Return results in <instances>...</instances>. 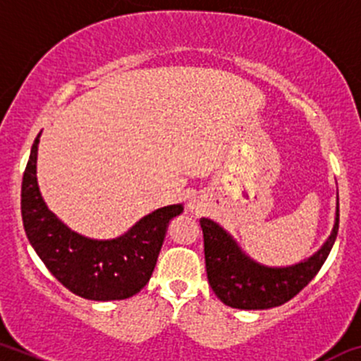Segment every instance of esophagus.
I'll list each match as a JSON object with an SVG mask.
<instances>
[{
	"label": "esophagus",
	"mask_w": 361,
	"mask_h": 361,
	"mask_svg": "<svg viewBox=\"0 0 361 361\" xmlns=\"http://www.w3.org/2000/svg\"><path fill=\"white\" fill-rule=\"evenodd\" d=\"M190 209H192V212H193V211H197V209H199V207H197L195 204H190Z\"/></svg>",
	"instance_id": "esophagus-1"
}]
</instances>
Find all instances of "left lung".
<instances>
[{"label": "left lung", "mask_w": 361, "mask_h": 361, "mask_svg": "<svg viewBox=\"0 0 361 361\" xmlns=\"http://www.w3.org/2000/svg\"><path fill=\"white\" fill-rule=\"evenodd\" d=\"M200 226L207 279L217 298L240 310H267L290 302L326 262L338 236L339 197L336 202L334 226L326 243L308 259L286 267H269L253 260L216 221L202 217Z\"/></svg>", "instance_id": "obj_1"}]
</instances>
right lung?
<instances>
[{
  "label": "right lung",
  "instance_id": "right-lung-1",
  "mask_svg": "<svg viewBox=\"0 0 361 361\" xmlns=\"http://www.w3.org/2000/svg\"><path fill=\"white\" fill-rule=\"evenodd\" d=\"M39 133L22 180V219L39 259L71 293L94 302L125 300L149 283L169 221L183 205L161 207L118 238L94 240L75 233L47 209L37 185Z\"/></svg>",
  "mask_w": 361,
  "mask_h": 361
}]
</instances>
